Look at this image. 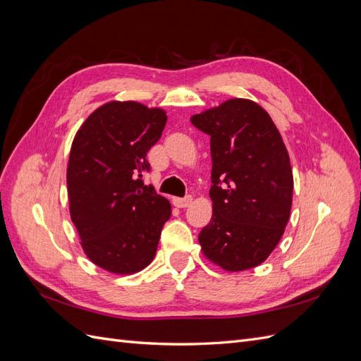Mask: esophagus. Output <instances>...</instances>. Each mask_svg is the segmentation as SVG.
<instances>
[{
    "label": "esophagus",
    "instance_id": "obj_1",
    "mask_svg": "<svg viewBox=\"0 0 361 361\" xmlns=\"http://www.w3.org/2000/svg\"><path fill=\"white\" fill-rule=\"evenodd\" d=\"M191 203H192L191 195H187V197H183V199H173V204L178 207H188Z\"/></svg>",
    "mask_w": 361,
    "mask_h": 361
}]
</instances>
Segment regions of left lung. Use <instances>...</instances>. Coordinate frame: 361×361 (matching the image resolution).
Here are the masks:
<instances>
[{"label":"left lung","instance_id":"obj_1","mask_svg":"<svg viewBox=\"0 0 361 361\" xmlns=\"http://www.w3.org/2000/svg\"><path fill=\"white\" fill-rule=\"evenodd\" d=\"M211 135L212 218L203 255L226 271L260 265L285 233L292 207L289 154L269 114L253 101L228 99L191 117Z\"/></svg>","mask_w":361,"mask_h":361}]
</instances>
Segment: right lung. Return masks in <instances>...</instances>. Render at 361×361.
Segmentation results:
<instances>
[{
	"label": "right lung",
	"mask_w": 361,
	"mask_h": 361,
	"mask_svg": "<svg viewBox=\"0 0 361 361\" xmlns=\"http://www.w3.org/2000/svg\"><path fill=\"white\" fill-rule=\"evenodd\" d=\"M166 111L134 101L94 110L76 133L68 164L71 218L94 265L134 274L155 257L170 202L145 185L149 149L161 138Z\"/></svg>",
	"instance_id": "right-lung-1"
}]
</instances>
